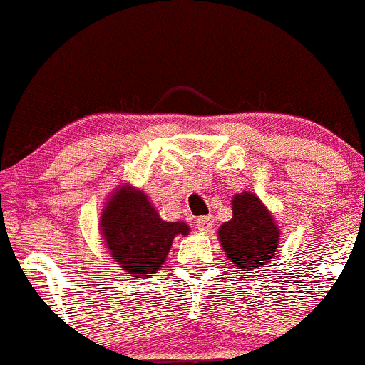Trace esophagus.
Listing matches in <instances>:
<instances>
[{
	"instance_id": "esophagus-1",
	"label": "esophagus",
	"mask_w": 365,
	"mask_h": 365,
	"mask_svg": "<svg viewBox=\"0 0 365 365\" xmlns=\"http://www.w3.org/2000/svg\"><path fill=\"white\" fill-rule=\"evenodd\" d=\"M196 226H197V230L203 231V233H212L213 227H215V224H213V217L212 215L197 217Z\"/></svg>"
}]
</instances>
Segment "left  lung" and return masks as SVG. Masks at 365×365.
<instances>
[{"label":"left lung","mask_w":365,"mask_h":365,"mask_svg":"<svg viewBox=\"0 0 365 365\" xmlns=\"http://www.w3.org/2000/svg\"><path fill=\"white\" fill-rule=\"evenodd\" d=\"M279 231L274 217L251 192L233 197V219L219 230V240L224 252L233 261L235 270L244 268L247 274L259 272L263 264L274 259L277 252Z\"/></svg>","instance_id":"8db88e82"}]
</instances>
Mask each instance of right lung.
<instances>
[{
    "instance_id": "1",
    "label": "right lung",
    "mask_w": 365,
    "mask_h": 365,
    "mask_svg": "<svg viewBox=\"0 0 365 365\" xmlns=\"http://www.w3.org/2000/svg\"><path fill=\"white\" fill-rule=\"evenodd\" d=\"M101 230L113 259L134 279L162 267L176 235H189L185 222H165L143 190L121 185L101 215Z\"/></svg>"
}]
</instances>
